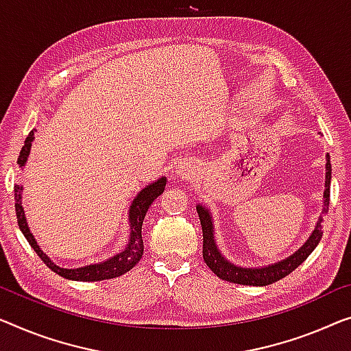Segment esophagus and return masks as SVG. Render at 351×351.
<instances>
[{
    "instance_id": "esophagus-1",
    "label": "esophagus",
    "mask_w": 351,
    "mask_h": 351,
    "mask_svg": "<svg viewBox=\"0 0 351 351\" xmlns=\"http://www.w3.org/2000/svg\"><path fill=\"white\" fill-rule=\"evenodd\" d=\"M193 170H195V169H193V167H192L191 164H187V162H184V164L178 165L176 175L180 176L181 180H191L192 175L195 173V171H193Z\"/></svg>"
}]
</instances>
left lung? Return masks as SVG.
Segmentation results:
<instances>
[{"mask_svg": "<svg viewBox=\"0 0 351 351\" xmlns=\"http://www.w3.org/2000/svg\"><path fill=\"white\" fill-rule=\"evenodd\" d=\"M326 178H325V192H323V209L322 216L328 213L329 206V186H331V160L326 154ZM197 213L200 217L202 230H203V260L208 265V268L213 271L217 277L222 280L232 282V284L239 285H254V287H265L271 285L274 282L284 279L285 276L293 273L302 261H304L312 250L317 247L323 237V217H318L315 223V228L312 230L311 237L307 241L301 245L296 252H293L290 257L277 261V263H271L268 266H258V268H244V266H238L230 261L219 249L216 243V230H214V221L211 209L203 206L202 203L197 205Z\"/></svg>", "mask_w": 351, "mask_h": 351, "instance_id": "left-lung-1", "label": "left lung"}]
</instances>
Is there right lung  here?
<instances>
[{
    "instance_id": "add662e5",
    "label": "right lung",
    "mask_w": 351,
    "mask_h": 351,
    "mask_svg": "<svg viewBox=\"0 0 351 351\" xmlns=\"http://www.w3.org/2000/svg\"><path fill=\"white\" fill-rule=\"evenodd\" d=\"M34 142V130H31L28 137L25 140V145L22 151H20L17 164L20 169L23 170V167L28 160L31 145ZM167 178L162 176L159 180L151 182V184L145 186L142 191H140L135 198L130 203L129 206V241L125 244V247L121 252L114 254L113 257L107 258L106 261H99V263H91L86 266H80V268H61L51 260L49 255H47L44 250L40 249V245L36 241L34 234L31 233L28 227V222H26L25 211L22 206V192L23 186L15 184L14 186V198H15V214H17L19 227L22 230L23 237L26 241L29 243L31 247L34 249V252L39 255V258L44 261V263L49 266V268L61 277L69 280H78V282H96V280H106V279H113V277L123 276L134 268L135 265L138 263L140 258L143 255V238H142V226L143 219L146 216V211L151 206L156 198H158L162 192L165 189Z\"/></svg>"
}]
</instances>
